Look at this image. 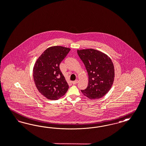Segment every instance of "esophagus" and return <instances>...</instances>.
Returning a JSON list of instances; mask_svg holds the SVG:
<instances>
[{"mask_svg":"<svg viewBox=\"0 0 146 146\" xmlns=\"http://www.w3.org/2000/svg\"><path fill=\"white\" fill-rule=\"evenodd\" d=\"M78 82V80H76V81H74L72 82V84H73V85H76Z\"/></svg>","mask_w":146,"mask_h":146,"instance_id":"esophagus-1","label":"esophagus"}]
</instances>
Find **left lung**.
Masks as SVG:
<instances>
[{
    "label": "left lung",
    "mask_w": 146,
    "mask_h": 146,
    "mask_svg": "<svg viewBox=\"0 0 146 146\" xmlns=\"http://www.w3.org/2000/svg\"><path fill=\"white\" fill-rule=\"evenodd\" d=\"M88 75L87 88L81 90L89 99H98L105 96L113 85L115 71L111 58L105 53L92 48L78 50Z\"/></svg>",
    "instance_id": "1"
}]
</instances>
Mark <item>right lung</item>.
Here are the masks:
<instances>
[{
	"instance_id": "obj_1",
	"label": "right lung",
	"mask_w": 146,
	"mask_h": 146,
	"mask_svg": "<svg viewBox=\"0 0 146 146\" xmlns=\"http://www.w3.org/2000/svg\"><path fill=\"white\" fill-rule=\"evenodd\" d=\"M70 50V48L60 46H51L35 61L33 69L35 86L41 95L49 100L60 99L68 90L59 65Z\"/></svg>"
}]
</instances>
